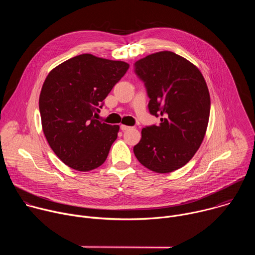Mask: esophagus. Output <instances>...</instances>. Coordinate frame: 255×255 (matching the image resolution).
Wrapping results in <instances>:
<instances>
[{
    "instance_id": "1",
    "label": "esophagus",
    "mask_w": 255,
    "mask_h": 255,
    "mask_svg": "<svg viewBox=\"0 0 255 255\" xmlns=\"http://www.w3.org/2000/svg\"><path fill=\"white\" fill-rule=\"evenodd\" d=\"M120 128H121V130H122V131H126V130L130 129L131 127H129V126H126V125H121V126H120Z\"/></svg>"
}]
</instances>
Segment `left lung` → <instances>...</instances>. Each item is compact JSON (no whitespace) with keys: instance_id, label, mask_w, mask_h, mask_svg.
Here are the masks:
<instances>
[{"instance_id":"left-lung-1","label":"left lung","mask_w":255,"mask_h":255,"mask_svg":"<svg viewBox=\"0 0 255 255\" xmlns=\"http://www.w3.org/2000/svg\"><path fill=\"white\" fill-rule=\"evenodd\" d=\"M135 72L146 87L150 114L160 123L142 129L134 154L154 172H171L187 164L204 140L211 107L206 81L195 64L171 51L137 60Z\"/></svg>"}]
</instances>
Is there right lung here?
<instances>
[{"instance_id":"obj_1","label":"right lung","mask_w":255,"mask_h":255,"mask_svg":"<svg viewBox=\"0 0 255 255\" xmlns=\"http://www.w3.org/2000/svg\"><path fill=\"white\" fill-rule=\"evenodd\" d=\"M128 68L127 62L85 53L60 63L46 77L39 97L42 129L67 166L89 171L105 162L120 127L95 117Z\"/></svg>"}]
</instances>
